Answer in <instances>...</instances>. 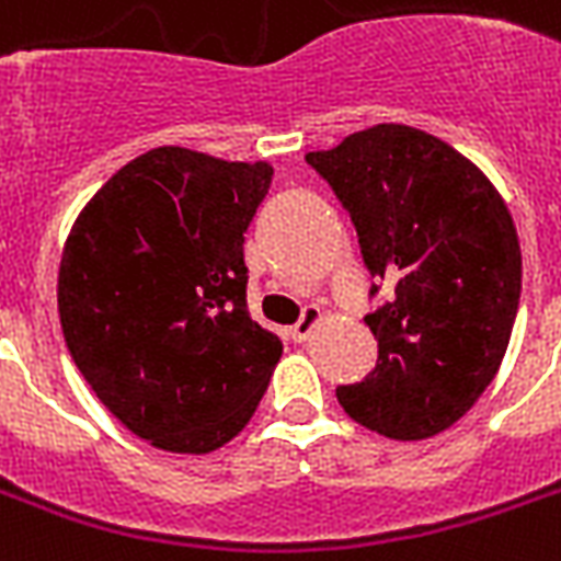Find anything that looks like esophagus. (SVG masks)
Here are the masks:
<instances>
[{
    "label": "esophagus",
    "mask_w": 561,
    "mask_h": 561,
    "mask_svg": "<svg viewBox=\"0 0 561 561\" xmlns=\"http://www.w3.org/2000/svg\"><path fill=\"white\" fill-rule=\"evenodd\" d=\"M320 318H323V314H320L318 306H306V309H302V318L290 327V337H294V341H306V337L311 335V329L320 323Z\"/></svg>",
    "instance_id": "1"
}]
</instances>
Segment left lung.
<instances>
[{"instance_id": "1", "label": "left lung", "mask_w": 561, "mask_h": 561, "mask_svg": "<svg viewBox=\"0 0 561 561\" xmlns=\"http://www.w3.org/2000/svg\"><path fill=\"white\" fill-rule=\"evenodd\" d=\"M356 226L370 276L376 367L337 385L356 423L421 442L456 423L497 374L520 302V243L506 203L450 144L382 126L306 156Z\"/></svg>"}]
</instances>
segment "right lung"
Instances as JSON below:
<instances>
[{"label":"right lung","instance_id":"right-lung-1","mask_svg":"<svg viewBox=\"0 0 561 561\" xmlns=\"http://www.w3.org/2000/svg\"><path fill=\"white\" fill-rule=\"evenodd\" d=\"M273 167L158 147L84 205L58 273L64 341L126 430L170 453L232 442L282 356L250 318L243 232Z\"/></svg>","mask_w":561,"mask_h":561}]
</instances>
